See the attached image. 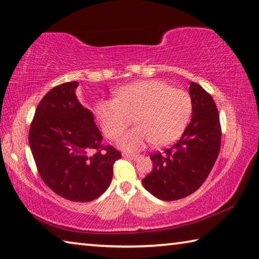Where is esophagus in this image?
I'll use <instances>...</instances> for the list:
<instances>
[{"label":"esophagus","mask_w":259,"mask_h":259,"mask_svg":"<svg viewBox=\"0 0 259 259\" xmlns=\"http://www.w3.org/2000/svg\"><path fill=\"white\" fill-rule=\"evenodd\" d=\"M123 156L126 157V158L133 159V161H137L138 158L142 157V156H140V155H137V154H123Z\"/></svg>","instance_id":"1"}]
</instances>
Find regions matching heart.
<instances>
[{
    "instance_id": "b5f03b06",
    "label": "heart",
    "mask_w": 259,
    "mask_h": 259,
    "mask_svg": "<svg viewBox=\"0 0 259 259\" xmlns=\"http://www.w3.org/2000/svg\"><path fill=\"white\" fill-rule=\"evenodd\" d=\"M96 117L109 139H116L131 123L137 126L120 138L121 147L137 150L150 142L161 147L183 134L192 114L189 94L163 81H140L128 84L116 93L115 100L101 101Z\"/></svg>"
}]
</instances>
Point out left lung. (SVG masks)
I'll return each mask as SVG.
<instances>
[{
    "label": "left lung",
    "instance_id": "left-lung-1",
    "mask_svg": "<svg viewBox=\"0 0 259 259\" xmlns=\"http://www.w3.org/2000/svg\"><path fill=\"white\" fill-rule=\"evenodd\" d=\"M192 116L178 142L150 155L153 170L143 179L145 189L162 200H178L199 189L221 147L220 115L213 97L200 84L190 83Z\"/></svg>",
    "mask_w": 259,
    "mask_h": 259
}]
</instances>
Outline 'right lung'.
I'll return each instance as SVG.
<instances>
[{"mask_svg": "<svg viewBox=\"0 0 259 259\" xmlns=\"http://www.w3.org/2000/svg\"><path fill=\"white\" fill-rule=\"evenodd\" d=\"M78 84H59L41 98L30 124L29 146L45 185L65 199L86 203L109 188L121 153L102 145L93 112L74 93Z\"/></svg>", "mask_w": 259, "mask_h": 259, "instance_id": "add662e5", "label": "right lung"}]
</instances>
